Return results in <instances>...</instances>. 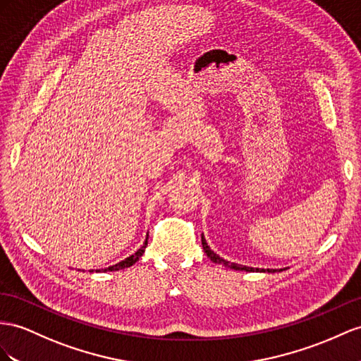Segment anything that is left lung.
I'll return each instance as SVG.
<instances>
[{"mask_svg": "<svg viewBox=\"0 0 361 361\" xmlns=\"http://www.w3.org/2000/svg\"><path fill=\"white\" fill-rule=\"evenodd\" d=\"M201 244H202V248H204V252H206V255L210 257V261L212 262H215V264H219V265H224V267H228V269H233V270H244V271H269V273H274V271H282V269L281 270H259V269H253V267H247V265H239V264H233V262H228V261H226V259H223V257H219L215 252H212L210 250V247L207 245V243H206V239H204V236L201 235Z\"/></svg>", "mask_w": 361, "mask_h": 361, "instance_id": "obj_1", "label": "left lung"}]
</instances>
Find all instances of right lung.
Segmentation results:
<instances>
[{
    "instance_id": "right-lung-1",
    "label": "right lung",
    "mask_w": 361,
    "mask_h": 361,
    "mask_svg": "<svg viewBox=\"0 0 361 361\" xmlns=\"http://www.w3.org/2000/svg\"><path fill=\"white\" fill-rule=\"evenodd\" d=\"M146 245H147V236H146V241L143 243V245L138 248V250L134 253V255H131L129 257H126V259H123L122 262H118V264H116V265H111V267H108V269H104L102 271H117V270H122V269H128V267H131V265H134L138 259H140V257L143 256V253H145V248H146ZM91 273H92V270H90ZM96 271H100V270H96Z\"/></svg>"
}]
</instances>
